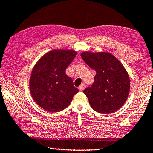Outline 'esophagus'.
Wrapping results in <instances>:
<instances>
[{
  "mask_svg": "<svg viewBox=\"0 0 153 153\" xmlns=\"http://www.w3.org/2000/svg\"><path fill=\"white\" fill-rule=\"evenodd\" d=\"M85 88V85L84 84H81V85L79 86V88H78V89H79L80 91H83Z\"/></svg>",
  "mask_w": 153,
  "mask_h": 153,
  "instance_id": "34e87169",
  "label": "esophagus"
}]
</instances>
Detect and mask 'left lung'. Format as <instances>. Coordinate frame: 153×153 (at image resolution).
<instances>
[{
	"mask_svg": "<svg viewBox=\"0 0 153 153\" xmlns=\"http://www.w3.org/2000/svg\"><path fill=\"white\" fill-rule=\"evenodd\" d=\"M81 57L96 75L91 87L84 90L91 107L101 114L112 113L123 106L130 92V78L120 61L107 52L85 51Z\"/></svg>",
	"mask_w": 153,
	"mask_h": 153,
	"instance_id": "left-lung-1",
	"label": "left lung"
}]
</instances>
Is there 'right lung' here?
<instances>
[{
	"label": "right lung",
	"instance_id": "right-lung-1",
	"mask_svg": "<svg viewBox=\"0 0 153 153\" xmlns=\"http://www.w3.org/2000/svg\"><path fill=\"white\" fill-rule=\"evenodd\" d=\"M77 52L54 49L41 57L33 68L29 81L30 94L40 107L49 112H59L70 104L78 92L65 74Z\"/></svg>",
	"mask_w": 153,
	"mask_h": 153
}]
</instances>
